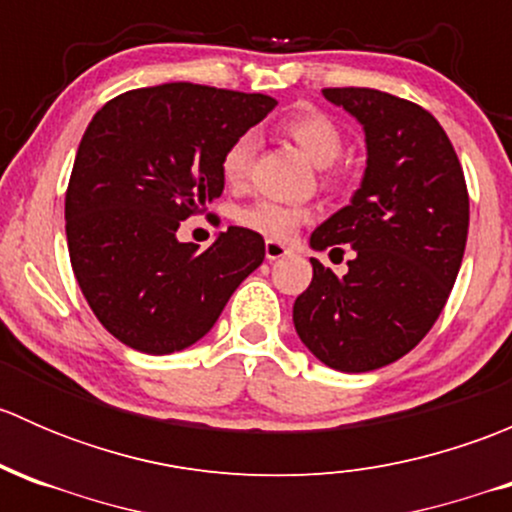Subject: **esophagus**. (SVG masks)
I'll list each match as a JSON object with an SVG mask.
<instances>
[{
  "instance_id": "obj_1",
  "label": "esophagus",
  "mask_w": 512,
  "mask_h": 512,
  "mask_svg": "<svg viewBox=\"0 0 512 512\" xmlns=\"http://www.w3.org/2000/svg\"><path fill=\"white\" fill-rule=\"evenodd\" d=\"M289 255V247L285 245V242H277V240H267L265 242V257L270 262L275 260H282V257Z\"/></svg>"
}]
</instances>
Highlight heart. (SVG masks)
Returning a JSON list of instances; mask_svg holds the SVG:
<instances>
[{
	"instance_id": "obj_1",
	"label": "heart",
	"mask_w": 512,
	"mask_h": 512,
	"mask_svg": "<svg viewBox=\"0 0 512 512\" xmlns=\"http://www.w3.org/2000/svg\"><path fill=\"white\" fill-rule=\"evenodd\" d=\"M285 133L307 153V158L312 160L319 168H327L334 160L342 156L344 138L342 131L337 128V123L332 121L324 113L312 111V108H304V111L292 113L285 123H282ZM257 151V138L255 133H242L235 141L227 146L223 156V173L227 183L242 185L250 175L252 158ZM307 218V210L297 208V205H285L275 203V200H257L250 208L240 210L237 220L242 225L250 227V230L262 232L267 237H275V240H285L292 235L302 220Z\"/></svg>"
}]
</instances>
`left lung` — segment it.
I'll use <instances>...</instances> for the list:
<instances>
[{
	"label": "left lung",
	"instance_id": "obj_1",
	"mask_svg": "<svg viewBox=\"0 0 512 512\" xmlns=\"http://www.w3.org/2000/svg\"><path fill=\"white\" fill-rule=\"evenodd\" d=\"M322 96L359 121L366 168L349 205L309 237L317 252L352 247L349 272L337 277L312 257V282L294 299L292 319L322 364L361 374L409 354L441 314L466 250L468 190L426 108L376 89Z\"/></svg>",
	"mask_w": 512,
	"mask_h": 512
}]
</instances>
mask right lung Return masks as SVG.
Returning <instances> with one entry per match:
<instances>
[{
  "instance_id": "obj_1",
  "label": "right lung",
  "mask_w": 512,
  "mask_h": 512,
  "mask_svg": "<svg viewBox=\"0 0 512 512\" xmlns=\"http://www.w3.org/2000/svg\"><path fill=\"white\" fill-rule=\"evenodd\" d=\"M275 98L163 84L126 91L91 118L66 190V240L96 319L126 347L173 354L213 329L265 260V240L227 227L208 250L175 237L225 188L223 156Z\"/></svg>"
}]
</instances>
